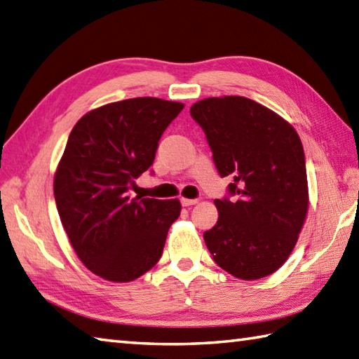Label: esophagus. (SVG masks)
Returning a JSON list of instances; mask_svg holds the SVG:
<instances>
[{
  "mask_svg": "<svg viewBox=\"0 0 359 359\" xmlns=\"http://www.w3.org/2000/svg\"><path fill=\"white\" fill-rule=\"evenodd\" d=\"M180 202H182V205H184V207H191V205L197 203V199H185V197H182Z\"/></svg>",
  "mask_w": 359,
  "mask_h": 359,
  "instance_id": "obj_1",
  "label": "esophagus"
}]
</instances>
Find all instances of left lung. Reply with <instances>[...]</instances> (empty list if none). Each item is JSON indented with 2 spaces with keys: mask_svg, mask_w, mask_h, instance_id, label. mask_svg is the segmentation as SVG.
Returning <instances> with one entry per match:
<instances>
[{
  "mask_svg": "<svg viewBox=\"0 0 359 359\" xmlns=\"http://www.w3.org/2000/svg\"><path fill=\"white\" fill-rule=\"evenodd\" d=\"M201 125L220 177L217 224L203 233L215 262L234 278L269 276L288 259L309 210L306 156L294 128L239 95L211 97L189 109Z\"/></svg>",
  "mask_w": 359,
  "mask_h": 359,
  "instance_id": "8db88e82",
  "label": "left lung"
}]
</instances>
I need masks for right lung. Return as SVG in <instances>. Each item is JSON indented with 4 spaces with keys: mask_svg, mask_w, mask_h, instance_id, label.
<instances>
[{
    "mask_svg": "<svg viewBox=\"0 0 359 359\" xmlns=\"http://www.w3.org/2000/svg\"><path fill=\"white\" fill-rule=\"evenodd\" d=\"M184 103L139 97L85 114L69 134L53 196L80 261L97 276L129 282L154 266L177 199H131L135 179L154 162L158 140Z\"/></svg>",
    "mask_w": 359,
    "mask_h": 359,
    "instance_id": "obj_1",
    "label": "right lung"
}]
</instances>
